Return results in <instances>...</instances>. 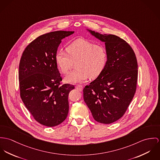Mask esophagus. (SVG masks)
Here are the masks:
<instances>
[{"label":"esophagus","mask_w":160,"mask_h":160,"mask_svg":"<svg viewBox=\"0 0 160 160\" xmlns=\"http://www.w3.org/2000/svg\"><path fill=\"white\" fill-rule=\"evenodd\" d=\"M75 88L77 89L78 90L82 91L83 90V86L82 85H76Z\"/></svg>","instance_id":"34e87169"}]
</instances>
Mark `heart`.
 I'll return each instance as SVG.
<instances>
[{
    "label": "heart",
    "mask_w": 160,
    "mask_h": 160,
    "mask_svg": "<svg viewBox=\"0 0 160 160\" xmlns=\"http://www.w3.org/2000/svg\"><path fill=\"white\" fill-rule=\"evenodd\" d=\"M66 53L58 51L55 55V61L59 69L66 74L71 70L73 62H76L75 68L66 78L68 83H80L89 77L97 78L104 71L107 60L106 49L101 45L93 44L85 38H77L67 47Z\"/></svg>",
    "instance_id": "obj_1"
}]
</instances>
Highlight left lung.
<instances>
[{
  "label": "left lung",
  "instance_id": "8db88e82",
  "mask_svg": "<svg viewBox=\"0 0 160 160\" xmlns=\"http://www.w3.org/2000/svg\"><path fill=\"white\" fill-rule=\"evenodd\" d=\"M87 31L105 43L107 60L100 75L83 89V99L96 121L110 124L123 117L134 96L137 59L131 46L120 37Z\"/></svg>",
  "mask_w": 160,
  "mask_h": 160
}]
</instances>
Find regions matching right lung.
<instances>
[{"instance_id": "1", "label": "right lung", "mask_w": 160, "mask_h": 160, "mask_svg": "<svg viewBox=\"0 0 160 160\" xmlns=\"http://www.w3.org/2000/svg\"><path fill=\"white\" fill-rule=\"evenodd\" d=\"M74 31H58L38 37L23 52L19 65L21 98L40 124L53 127L69 112L68 96L73 85H60L55 55L61 40Z\"/></svg>"}]
</instances>
